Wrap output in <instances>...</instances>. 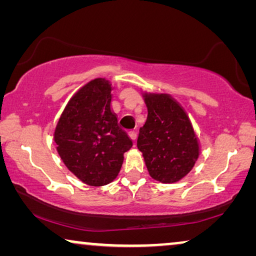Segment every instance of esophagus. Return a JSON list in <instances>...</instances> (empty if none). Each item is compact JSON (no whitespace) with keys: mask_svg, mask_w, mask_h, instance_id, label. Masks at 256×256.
Wrapping results in <instances>:
<instances>
[{"mask_svg":"<svg viewBox=\"0 0 256 256\" xmlns=\"http://www.w3.org/2000/svg\"><path fill=\"white\" fill-rule=\"evenodd\" d=\"M129 138H130L132 141H136V138H138V134H136V132H129Z\"/></svg>","mask_w":256,"mask_h":256,"instance_id":"esophagus-1","label":"esophagus"}]
</instances>
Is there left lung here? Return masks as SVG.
Here are the masks:
<instances>
[{"mask_svg": "<svg viewBox=\"0 0 256 256\" xmlns=\"http://www.w3.org/2000/svg\"><path fill=\"white\" fill-rule=\"evenodd\" d=\"M148 118L140 128L138 148L155 180L176 183L186 176L199 156L190 118L169 94L146 93Z\"/></svg>", "mask_w": 256, "mask_h": 256, "instance_id": "8db88e82", "label": "left lung"}]
</instances>
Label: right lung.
I'll list each match as a JSON object with an SVG mask.
<instances>
[{"label":"right lung","instance_id":"add662e5","mask_svg":"<svg viewBox=\"0 0 256 256\" xmlns=\"http://www.w3.org/2000/svg\"><path fill=\"white\" fill-rule=\"evenodd\" d=\"M112 85L94 79L66 104L54 130L57 152L74 176L87 185L102 186L120 172L124 154L132 146L110 110Z\"/></svg>","mask_w":256,"mask_h":256}]
</instances>
